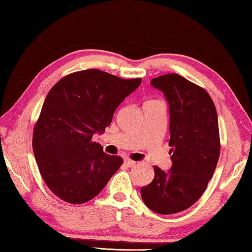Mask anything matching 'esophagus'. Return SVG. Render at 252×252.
<instances>
[{"instance_id":"esophagus-1","label":"esophagus","mask_w":252,"mask_h":252,"mask_svg":"<svg viewBox=\"0 0 252 252\" xmlns=\"http://www.w3.org/2000/svg\"><path fill=\"white\" fill-rule=\"evenodd\" d=\"M125 164L126 165V167L132 168V167H134V165L136 164V162L133 161V160H130V159H126L125 160Z\"/></svg>"}]
</instances>
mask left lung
I'll use <instances>...</instances> for the list:
<instances>
[{"label": "left lung", "instance_id": "1", "mask_svg": "<svg viewBox=\"0 0 252 252\" xmlns=\"http://www.w3.org/2000/svg\"><path fill=\"white\" fill-rule=\"evenodd\" d=\"M151 85L169 102L172 168L164 172L155 165L141 197L152 211L172 215L197 202L213 176L220 156L218 116L209 93L181 75L158 76Z\"/></svg>", "mask_w": 252, "mask_h": 252}]
</instances>
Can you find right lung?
Returning a JSON list of instances; mask_svg holds the SVG:
<instances>
[{
  "label": "right lung",
  "instance_id": "add662e5",
  "mask_svg": "<svg viewBox=\"0 0 252 252\" xmlns=\"http://www.w3.org/2000/svg\"><path fill=\"white\" fill-rule=\"evenodd\" d=\"M141 81L89 69L67 74L50 90L32 147L45 185L63 201H90L121 167L122 158L106 155L92 136L111 125L118 105Z\"/></svg>",
  "mask_w": 252,
  "mask_h": 252
}]
</instances>
